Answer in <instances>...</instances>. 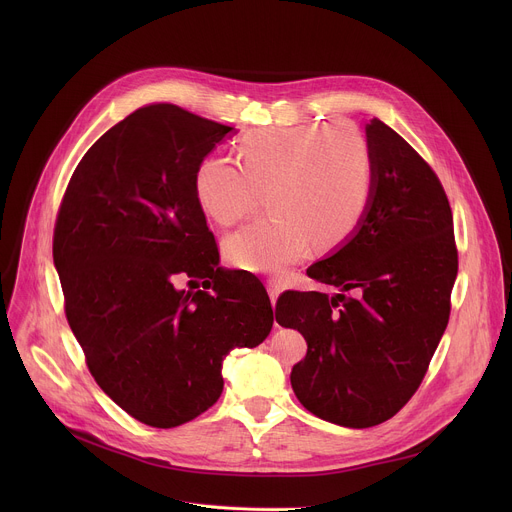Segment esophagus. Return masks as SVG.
<instances>
[{
  "mask_svg": "<svg viewBox=\"0 0 512 512\" xmlns=\"http://www.w3.org/2000/svg\"><path fill=\"white\" fill-rule=\"evenodd\" d=\"M267 291H269L271 304L275 306V300H277V296L281 294V283H279L277 279H267Z\"/></svg>",
  "mask_w": 512,
  "mask_h": 512,
  "instance_id": "1",
  "label": "esophagus"
}]
</instances>
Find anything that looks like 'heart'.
Instances as JSON below:
<instances>
[{
    "instance_id": "1",
    "label": "heart",
    "mask_w": 512,
    "mask_h": 512,
    "mask_svg": "<svg viewBox=\"0 0 512 512\" xmlns=\"http://www.w3.org/2000/svg\"><path fill=\"white\" fill-rule=\"evenodd\" d=\"M237 164L206 156L194 194L214 223H241L269 194V221L229 237L227 259L245 271L281 275L310 243L342 245L371 204L375 162L367 133L346 119L255 131L241 139Z\"/></svg>"
}]
</instances>
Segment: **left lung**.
I'll use <instances>...</instances> for the list:
<instances>
[{
  "label": "left lung",
  "instance_id": "left-lung-1",
  "mask_svg": "<svg viewBox=\"0 0 512 512\" xmlns=\"http://www.w3.org/2000/svg\"><path fill=\"white\" fill-rule=\"evenodd\" d=\"M375 180L354 237L308 275L340 294L289 289L275 320L308 342L291 369L300 403L344 427L391 419L419 389L450 320L454 218L431 166L389 125H367Z\"/></svg>",
  "mask_w": 512,
  "mask_h": 512
}]
</instances>
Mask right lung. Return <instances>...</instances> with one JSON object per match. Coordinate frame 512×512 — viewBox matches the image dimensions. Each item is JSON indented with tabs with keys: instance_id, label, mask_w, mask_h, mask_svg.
Wrapping results in <instances>:
<instances>
[{
	"instance_id": "add662e5",
	"label": "right lung",
	"mask_w": 512,
	"mask_h": 512,
	"mask_svg": "<svg viewBox=\"0 0 512 512\" xmlns=\"http://www.w3.org/2000/svg\"><path fill=\"white\" fill-rule=\"evenodd\" d=\"M231 129L168 103L141 107L91 145L56 214L68 326L97 385L152 427L212 407L223 358L273 326L263 283L218 267L194 194L198 162ZM180 276L213 291L178 290Z\"/></svg>"
}]
</instances>
